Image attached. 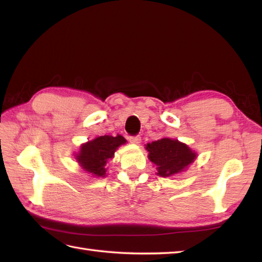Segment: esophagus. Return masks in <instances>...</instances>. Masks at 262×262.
<instances>
[{
	"label": "esophagus",
	"instance_id": "1",
	"mask_svg": "<svg viewBox=\"0 0 262 262\" xmlns=\"http://www.w3.org/2000/svg\"><path fill=\"white\" fill-rule=\"evenodd\" d=\"M129 142L133 144H140L141 143V136L135 135V136H129Z\"/></svg>",
	"mask_w": 262,
	"mask_h": 262
}]
</instances>
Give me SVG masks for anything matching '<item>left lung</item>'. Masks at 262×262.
<instances>
[{
	"label": "left lung",
	"instance_id": "left-lung-1",
	"mask_svg": "<svg viewBox=\"0 0 262 262\" xmlns=\"http://www.w3.org/2000/svg\"><path fill=\"white\" fill-rule=\"evenodd\" d=\"M146 149L149 153V160L157 164L158 174L161 177L179 173L196 159V153L192 152L186 144L170 138H162L148 143Z\"/></svg>",
	"mask_w": 262,
	"mask_h": 262
}]
</instances>
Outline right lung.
Wrapping results in <instances>:
<instances>
[{"label":"right lung","mask_w":262,"mask_h":262,"mask_svg":"<svg viewBox=\"0 0 262 262\" xmlns=\"http://www.w3.org/2000/svg\"><path fill=\"white\" fill-rule=\"evenodd\" d=\"M125 143L126 140L120 135L116 137L109 135L100 136L82 145L76 160L89 173L96 177H104L105 163L109 159H113L117 147Z\"/></svg>","instance_id":"obj_1"}]
</instances>
